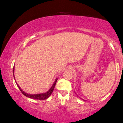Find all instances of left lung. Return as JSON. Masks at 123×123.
<instances>
[{"mask_svg":"<svg viewBox=\"0 0 123 123\" xmlns=\"http://www.w3.org/2000/svg\"><path fill=\"white\" fill-rule=\"evenodd\" d=\"M77 96H78V95H77ZM81 99H82V98H81ZM82 100H83V99H82Z\"/></svg>","mask_w":123,"mask_h":123,"instance_id":"1","label":"left lung"}]
</instances>
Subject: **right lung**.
<instances>
[{
	"mask_svg": "<svg viewBox=\"0 0 123 123\" xmlns=\"http://www.w3.org/2000/svg\"><path fill=\"white\" fill-rule=\"evenodd\" d=\"M14 66L13 67V75H14V80L15 81H16V80H15V77H14ZM58 80V78H56L55 79L53 85H52V86L51 88H50L49 90L48 91L45 92V93H38V94H29V93H26V92L23 91L22 90L21 87L19 86V85H18L16 81V83L17 84V86L19 89L20 90V91L22 92V93L23 95H24L25 96L27 97H29L30 98H32V99H35V100H46L49 97H50V96L51 95L52 92H53L54 91V89L55 88V86L56 85V83L57 82V80Z\"/></svg>",
	"mask_w": 123,
	"mask_h": 123,
	"instance_id": "1",
	"label": "right lung"
}]
</instances>
